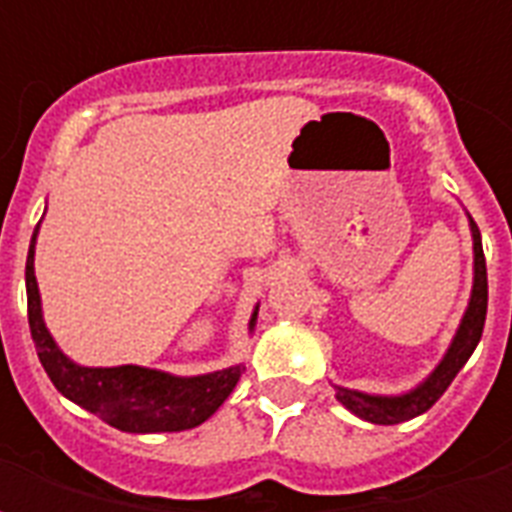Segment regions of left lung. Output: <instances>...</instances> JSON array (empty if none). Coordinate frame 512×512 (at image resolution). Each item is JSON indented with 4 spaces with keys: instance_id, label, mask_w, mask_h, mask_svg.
I'll use <instances>...</instances> for the list:
<instances>
[{
    "instance_id": "8db88e82",
    "label": "left lung",
    "mask_w": 512,
    "mask_h": 512,
    "mask_svg": "<svg viewBox=\"0 0 512 512\" xmlns=\"http://www.w3.org/2000/svg\"><path fill=\"white\" fill-rule=\"evenodd\" d=\"M472 238H474V288L472 299H469V310L463 315L461 329L452 340L450 351L444 354L441 365L430 373L425 384H419L414 392L400 397H378L365 395V392H354V389H343L337 386V400L343 403L351 414L376 422V425H397L406 422L411 417L425 414L436 400H439L447 386L452 384V378L458 376V370L466 365V359L472 356V351L480 343L485 326V312H488V271H485V255L483 241H480V230L472 222Z\"/></svg>"
}]
</instances>
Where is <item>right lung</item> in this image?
<instances>
[{
	"mask_svg": "<svg viewBox=\"0 0 512 512\" xmlns=\"http://www.w3.org/2000/svg\"><path fill=\"white\" fill-rule=\"evenodd\" d=\"M35 235L27 255V315L29 332L38 348L40 365L49 373L51 384L62 395L79 403L112 428L126 433H175L202 425L216 408L230 397L244 367L235 365L216 370L208 376L178 378L147 370V367H82L73 365L51 340L49 329L40 315V293L35 282ZM257 312L249 321L255 326Z\"/></svg>",
	"mask_w": 512,
	"mask_h": 512,
	"instance_id": "add662e5",
	"label": "right lung"
}]
</instances>
